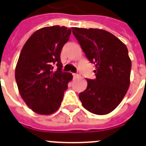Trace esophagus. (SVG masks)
<instances>
[{"label":"esophagus","instance_id":"obj_1","mask_svg":"<svg viewBox=\"0 0 146 146\" xmlns=\"http://www.w3.org/2000/svg\"><path fill=\"white\" fill-rule=\"evenodd\" d=\"M73 76L74 78H78V77L80 76V74L79 73H73Z\"/></svg>","mask_w":146,"mask_h":146}]
</instances>
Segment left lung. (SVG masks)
<instances>
[{"label": "left lung", "mask_w": 146, "mask_h": 146, "mask_svg": "<svg viewBox=\"0 0 146 146\" xmlns=\"http://www.w3.org/2000/svg\"><path fill=\"white\" fill-rule=\"evenodd\" d=\"M86 57L96 64V78L87 79L79 93L82 106L98 115L113 111L126 96L130 84L131 62L126 45L109 31L72 28Z\"/></svg>", "instance_id": "1"}]
</instances>
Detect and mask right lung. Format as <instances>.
I'll list each match as a JSON object with an SVG mask.
<instances>
[{
    "mask_svg": "<svg viewBox=\"0 0 146 146\" xmlns=\"http://www.w3.org/2000/svg\"><path fill=\"white\" fill-rule=\"evenodd\" d=\"M71 29L44 27L35 31L23 47L15 68V79L23 100L39 115H51L60 107L68 84L73 79L62 72L61 50ZM54 64L58 70H53Z\"/></svg>",
    "mask_w": 146,
    "mask_h": 146,
    "instance_id": "add662e5",
    "label": "right lung"
}]
</instances>
